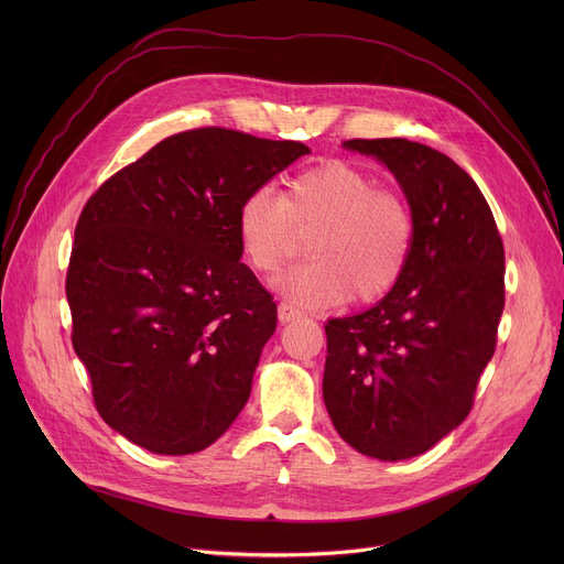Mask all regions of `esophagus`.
<instances>
[{
  "label": "esophagus",
  "mask_w": 564,
  "mask_h": 564,
  "mask_svg": "<svg viewBox=\"0 0 564 564\" xmlns=\"http://www.w3.org/2000/svg\"><path fill=\"white\" fill-rule=\"evenodd\" d=\"M296 316H301V310H299V307H294V305L288 303V301L279 303V321H281V324H288V321H292V318H296Z\"/></svg>",
  "instance_id": "34e87169"
}]
</instances>
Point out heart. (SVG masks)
<instances>
[{
  "instance_id": "b5f03b06",
  "label": "heart",
  "mask_w": 564,
  "mask_h": 564,
  "mask_svg": "<svg viewBox=\"0 0 564 564\" xmlns=\"http://www.w3.org/2000/svg\"><path fill=\"white\" fill-rule=\"evenodd\" d=\"M310 229V261L274 281L288 301L305 310L350 299L375 303L399 283L411 259L413 216L404 198L341 160L294 176L281 196L259 187L238 205V248L259 274L279 272L296 231Z\"/></svg>"
}]
</instances>
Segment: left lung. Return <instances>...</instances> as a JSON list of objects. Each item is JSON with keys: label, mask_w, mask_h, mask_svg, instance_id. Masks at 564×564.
Returning a JSON list of instances; mask_svg holds the SVG:
<instances>
[{"label": "left lung", "mask_w": 564, "mask_h": 564, "mask_svg": "<svg viewBox=\"0 0 564 564\" xmlns=\"http://www.w3.org/2000/svg\"><path fill=\"white\" fill-rule=\"evenodd\" d=\"M404 189L413 248L370 310L330 318L324 401L337 433L386 462L433 448L473 409L505 310V246L487 198L453 160L406 138H352Z\"/></svg>", "instance_id": "obj_1"}]
</instances>
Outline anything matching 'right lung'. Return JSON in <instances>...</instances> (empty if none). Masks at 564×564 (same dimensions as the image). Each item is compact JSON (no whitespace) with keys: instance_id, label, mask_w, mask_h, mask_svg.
<instances>
[{"instance_id":"obj_1","label":"right lung","mask_w":564,"mask_h":564,"mask_svg":"<svg viewBox=\"0 0 564 564\" xmlns=\"http://www.w3.org/2000/svg\"><path fill=\"white\" fill-rule=\"evenodd\" d=\"M303 142L203 127L160 140L87 200L66 272L70 341L100 417L158 455L243 411L276 303L240 263L236 214Z\"/></svg>"}]
</instances>
